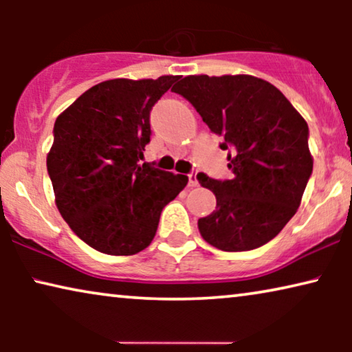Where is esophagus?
Returning a JSON list of instances; mask_svg holds the SVG:
<instances>
[{"label": "esophagus", "instance_id": "obj_1", "mask_svg": "<svg viewBox=\"0 0 352 352\" xmlns=\"http://www.w3.org/2000/svg\"><path fill=\"white\" fill-rule=\"evenodd\" d=\"M197 184H199V181H197V171L190 173V175H189V187H195Z\"/></svg>", "mask_w": 352, "mask_h": 352}]
</instances>
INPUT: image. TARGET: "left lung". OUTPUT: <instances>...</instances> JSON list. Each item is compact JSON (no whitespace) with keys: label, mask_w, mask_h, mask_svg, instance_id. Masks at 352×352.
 Instances as JSON below:
<instances>
[{"label":"left lung","mask_w":352,"mask_h":352,"mask_svg":"<svg viewBox=\"0 0 352 352\" xmlns=\"http://www.w3.org/2000/svg\"><path fill=\"white\" fill-rule=\"evenodd\" d=\"M171 91L230 151V179L197 175L216 197V210L199 219L201 237L223 252L267 243L296 213L312 173L305 118L276 86L252 75H189Z\"/></svg>","instance_id":"obj_1"}]
</instances>
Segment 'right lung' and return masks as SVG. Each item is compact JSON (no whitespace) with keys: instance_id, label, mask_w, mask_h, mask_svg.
Segmentation results:
<instances>
[{"instance_id":"add662e5","label":"right lung","mask_w":352,"mask_h":352,"mask_svg":"<svg viewBox=\"0 0 352 352\" xmlns=\"http://www.w3.org/2000/svg\"><path fill=\"white\" fill-rule=\"evenodd\" d=\"M177 78L102 81L56 120L46 165L57 210L100 253L129 256L147 248L162 210L189 181L139 163L151 142V110Z\"/></svg>"}]
</instances>
